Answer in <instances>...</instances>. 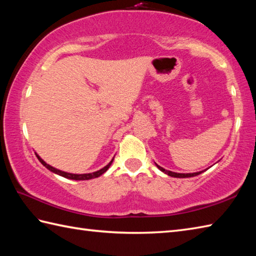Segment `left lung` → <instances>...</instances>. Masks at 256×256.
Segmentation results:
<instances>
[{
	"mask_svg": "<svg viewBox=\"0 0 256 256\" xmlns=\"http://www.w3.org/2000/svg\"><path fill=\"white\" fill-rule=\"evenodd\" d=\"M155 165H156V167L158 168V170H160V172H162L164 174H166V175H168V176H170V177H175V178H188V177H194V176H198V175H200L201 172H204V170H201V172H197L182 174V172H175L167 170H165V168H162V167H160V165H157L156 162H155Z\"/></svg>",
	"mask_w": 256,
	"mask_h": 256,
	"instance_id": "left-lung-1",
	"label": "left lung"
}]
</instances>
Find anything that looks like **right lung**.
<instances>
[{
  "instance_id": "1",
  "label": "right lung",
  "mask_w": 256,
  "mask_h": 256,
  "mask_svg": "<svg viewBox=\"0 0 256 256\" xmlns=\"http://www.w3.org/2000/svg\"><path fill=\"white\" fill-rule=\"evenodd\" d=\"M36 154V157L38 158V160H40L42 165H44L48 170H50L52 172H54V174H57V175H59V176H62V177H64V178H67V179H72V180H89V179H94V178H96V177H100L102 174H104L108 168H110V166H111V164H112V162H113V160H114V157L111 160V162H108V164L106 165V166H104L103 168H101L100 170H96V172H89V174H72V172H62V170H57V168H55V167H52V166H50V165H48L47 162H45V160H42V158H40V156L38 155L37 153H35Z\"/></svg>"
}]
</instances>
